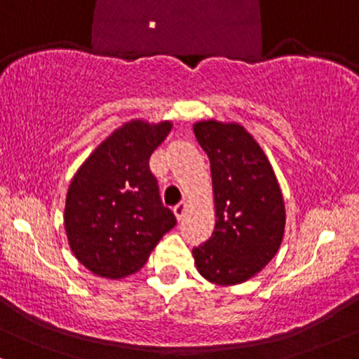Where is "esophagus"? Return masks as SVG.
<instances>
[{
    "label": "esophagus",
    "instance_id": "34e87169",
    "mask_svg": "<svg viewBox=\"0 0 359 359\" xmlns=\"http://www.w3.org/2000/svg\"><path fill=\"white\" fill-rule=\"evenodd\" d=\"M185 210H187V202H184V201L179 202V204L174 207V214H175V217L179 219V221L184 217Z\"/></svg>",
    "mask_w": 359,
    "mask_h": 359
}]
</instances>
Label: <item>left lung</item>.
<instances>
[{"label": "left lung", "mask_w": 359, "mask_h": 359, "mask_svg": "<svg viewBox=\"0 0 359 359\" xmlns=\"http://www.w3.org/2000/svg\"><path fill=\"white\" fill-rule=\"evenodd\" d=\"M194 133L210 162L215 227L192 256L210 283L241 284L269 264L283 243V194L266 154L243 125L202 120Z\"/></svg>", "instance_id": "8db88e82"}]
</instances>
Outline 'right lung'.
Instances as JSON below:
<instances>
[{"mask_svg":"<svg viewBox=\"0 0 359 359\" xmlns=\"http://www.w3.org/2000/svg\"><path fill=\"white\" fill-rule=\"evenodd\" d=\"M172 122L132 120L110 133L73 175L65 202L72 252L100 278L120 279L145 264L175 226L149 167Z\"/></svg>","mask_w":359,"mask_h":359,"instance_id":"add662e5","label":"right lung"}]
</instances>
